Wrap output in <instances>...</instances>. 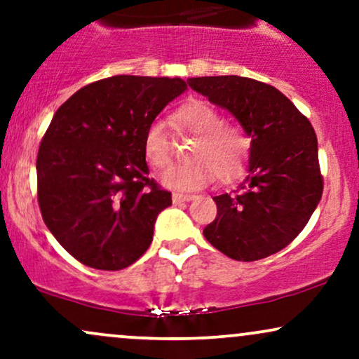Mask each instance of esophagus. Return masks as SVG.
I'll return each instance as SVG.
<instances>
[{
  "label": "esophagus",
  "instance_id": "obj_1",
  "mask_svg": "<svg viewBox=\"0 0 359 359\" xmlns=\"http://www.w3.org/2000/svg\"><path fill=\"white\" fill-rule=\"evenodd\" d=\"M194 199V196H185V194H174L172 196V201H174V204H179V203H187V201Z\"/></svg>",
  "mask_w": 359,
  "mask_h": 359
}]
</instances>
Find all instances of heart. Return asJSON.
Listing matches in <instances>:
<instances>
[{
	"label": "heart",
	"mask_w": 359,
	"mask_h": 359,
	"mask_svg": "<svg viewBox=\"0 0 359 359\" xmlns=\"http://www.w3.org/2000/svg\"><path fill=\"white\" fill-rule=\"evenodd\" d=\"M174 123L182 133L196 137L191 148L194 162L168 168L160 175L165 187L180 192L199 191L216 177L233 182L245 174L250 158L251 140L240 126L222 123L221 113L204 101H189L174 114ZM143 155L156 170L167 168L174 158V145L160 121L148 125L143 135Z\"/></svg>",
	"instance_id": "obj_1"
}]
</instances>
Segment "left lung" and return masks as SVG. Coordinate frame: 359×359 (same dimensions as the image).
<instances>
[{
    "instance_id": "1",
    "label": "left lung",
    "mask_w": 359,
    "mask_h": 359,
    "mask_svg": "<svg viewBox=\"0 0 359 359\" xmlns=\"http://www.w3.org/2000/svg\"><path fill=\"white\" fill-rule=\"evenodd\" d=\"M189 86L228 109L251 137L250 175L212 197L217 216L204 238L226 257L255 262L290 245L323 196L311 121L273 86L248 77H194Z\"/></svg>"
}]
</instances>
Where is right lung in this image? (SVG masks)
Returning a JSON list of instances; mask_svg holds the SVG:
<instances>
[{"label": "right lung", "mask_w": 359, "mask_h": 359, "mask_svg": "<svg viewBox=\"0 0 359 359\" xmlns=\"http://www.w3.org/2000/svg\"><path fill=\"white\" fill-rule=\"evenodd\" d=\"M187 84L113 76L72 94L53 114L36 156L43 222L82 265L123 270L148 250L172 194L148 177L143 135Z\"/></svg>", "instance_id": "add662e5"}]
</instances>
